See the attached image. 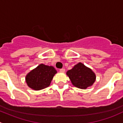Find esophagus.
Listing matches in <instances>:
<instances>
[{"label":"esophagus","instance_id":"1","mask_svg":"<svg viewBox=\"0 0 123 123\" xmlns=\"http://www.w3.org/2000/svg\"><path fill=\"white\" fill-rule=\"evenodd\" d=\"M65 71V69L64 68H62V69H60V70H59V71L61 72V73H64Z\"/></svg>","mask_w":123,"mask_h":123}]
</instances>
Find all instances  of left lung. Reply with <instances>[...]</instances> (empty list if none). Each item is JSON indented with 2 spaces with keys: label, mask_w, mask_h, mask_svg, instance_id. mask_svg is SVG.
Returning a JSON list of instances; mask_svg holds the SVG:
<instances>
[{
  "label": "left lung",
  "mask_w": 123,
  "mask_h": 123,
  "mask_svg": "<svg viewBox=\"0 0 123 123\" xmlns=\"http://www.w3.org/2000/svg\"><path fill=\"white\" fill-rule=\"evenodd\" d=\"M66 74L73 85L79 89H87L96 81L95 73L81 62L74 65L71 69L67 71Z\"/></svg>",
  "instance_id": "8db88e82"
}]
</instances>
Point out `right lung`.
I'll list each match as a JSON object with an SVG mask.
<instances>
[{"label":"right lung","instance_id":"add662e5","mask_svg":"<svg viewBox=\"0 0 123 123\" xmlns=\"http://www.w3.org/2000/svg\"><path fill=\"white\" fill-rule=\"evenodd\" d=\"M56 73L54 67L41 64L26 75L25 81L31 89L34 90H42L50 86Z\"/></svg>","mask_w":123,"mask_h":123}]
</instances>
